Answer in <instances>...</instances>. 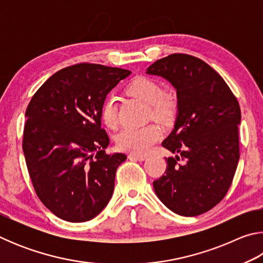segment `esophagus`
Masks as SVG:
<instances>
[{
  "label": "esophagus",
  "mask_w": 263,
  "mask_h": 263,
  "mask_svg": "<svg viewBox=\"0 0 263 263\" xmlns=\"http://www.w3.org/2000/svg\"><path fill=\"white\" fill-rule=\"evenodd\" d=\"M128 159H130V160H138V161H144V160L147 159V157H146V155H142V154L130 153V154H128Z\"/></svg>",
  "instance_id": "1"
}]
</instances>
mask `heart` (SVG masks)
I'll return each instance as SVG.
<instances>
[{"label":"heart","instance_id":"obj_1","mask_svg":"<svg viewBox=\"0 0 263 263\" xmlns=\"http://www.w3.org/2000/svg\"><path fill=\"white\" fill-rule=\"evenodd\" d=\"M128 94L149 104L151 115L160 121H166L174 110V100L168 92H161L159 83L146 77H136L127 86ZM102 121L108 127L118 124L117 103L114 96L106 97L101 109ZM162 137L161 127L148 124L141 127H126L116 136V145L124 152L136 154L147 153L152 146Z\"/></svg>","mask_w":263,"mask_h":263}]
</instances>
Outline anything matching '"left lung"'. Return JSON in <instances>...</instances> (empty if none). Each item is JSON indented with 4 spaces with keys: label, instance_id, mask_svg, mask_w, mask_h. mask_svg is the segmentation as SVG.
Instances as JSON below:
<instances>
[{
    "label": "left lung",
    "instance_id": "1",
    "mask_svg": "<svg viewBox=\"0 0 263 263\" xmlns=\"http://www.w3.org/2000/svg\"><path fill=\"white\" fill-rule=\"evenodd\" d=\"M146 73L166 79L177 95L174 130L162 141L177 155L166 159L164 175L153 182L155 194L177 215H202L233 181L240 158L238 100L215 69L193 55L174 53Z\"/></svg>",
    "mask_w": 263,
    "mask_h": 263
}]
</instances>
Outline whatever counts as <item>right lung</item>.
<instances>
[{"label":"right lung","mask_w":263,"mask_h":263,"mask_svg":"<svg viewBox=\"0 0 263 263\" xmlns=\"http://www.w3.org/2000/svg\"><path fill=\"white\" fill-rule=\"evenodd\" d=\"M130 74L87 62L69 66L44 82L26 108V166L35 194L60 219L90 220L112 196L116 171L126 155L105 153L109 137L101 127V109Z\"/></svg>","instance_id":"add662e5"}]
</instances>
